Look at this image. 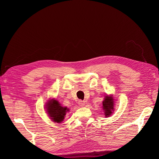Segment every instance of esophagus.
Masks as SVG:
<instances>
[{"instance_id":"34e87169","label":"esophagus","mask_w":159,"mask_h":159,"mask_svg":"<svg viewBox=\"0 0 159 159\" xmlns=\"http://www.w3.org/2000/svg\"><path fill=\"white\" fill-rule=\"evenodd\" d=\"M78 103H79V104L80 106H81V107H83L85 104V102H84V101H81V100H79V102H78Z\"/></svg>"}]
</instances>
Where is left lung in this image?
Listing matches in <instances>:
<instances>
[{
  "label": "left lung",
  "instance_id": "1",
  "mask_svg": "<svg viewBox=\"0 0 159 159\" xmlns=\"http://www.w3.org/2000/svg\"><path fill=\"white\" fill-rule=\"evenodd\" d=\"M114 98L112 96H108L107 95L104 98V101L102 102V108L104 110V116L106 117L110 116L112 114L113 111H114Z\"/></svg>",
  "mask_w": 159,
  "mask_h": 159
}]
</instances>
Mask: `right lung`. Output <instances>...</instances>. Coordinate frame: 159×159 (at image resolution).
I'll return each mask as SVG.
<instances>
[{
	"instance_id": "right-lung-1",
	"label": "right lung",
	"mask_w": 159,
	"mask_h": 159,
	"mask_svg": "<svg viewBox=\"0 0 159 159\" xmlns=\"http://www.w3.org/2000/svg\"><path fill=\"white\" fill-rule=\"evenodd\" d=\"M48 116L54 122L61 123L65 117L66 113L69 111L67 107H61L59 102L55 99H52L48 101L45 105Z\"/></svg>"
}]
</instances>
